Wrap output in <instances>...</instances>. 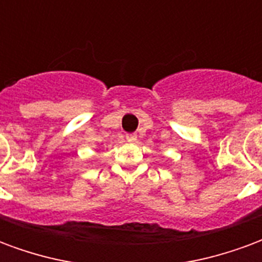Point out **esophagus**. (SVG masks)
Returning <instances> with one entry per match:
<instances>
[{
  "label": "esophagus",
  "instance_id": "1",
  "mask_svg": "<svg viewBox=\"0 0 262 262\" xmlns=\"http://www.w3.org/2000/svg\"><path fill=\"white\" fill-rule=\"evenodd\" d=\"M128 142H135L137 141V134H127Z\"/></svg>",
  "mask_w": 262,
  "mask_h": 262
}]
</instances>
